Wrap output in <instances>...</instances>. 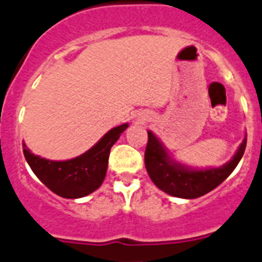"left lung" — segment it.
Returning a JSON list of instances; mask_svg holds the SVG:
<instances>
[{
  "label": "left lung",
  "instance_id": "1",
  "mask_svg": "<svg viewBox=\"0 0 262 262\" xmlns=\"http://www.w3.org/2000/svg\"><path fill=\"white\" fill-rule=\"evenodd\" d=\"M145 151V164L148 176L160 190L176 198L195 199L216 189L231 174L243 156L247 136L229 163L219 168L190 169L168 155L167 150L151 130Z\"/></svg>",
  "mask_w": 262,
  "mask_h": 262
}]
</instances>
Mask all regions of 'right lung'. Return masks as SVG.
<instances>
[{
  "instance_id": "obj_1",
  "label": "right lung",
  "mask_w": 262,
  "mask_h": 262,
  "mask_svg": "<svg viewBox=\"0 0 262 262\" xmlns=\"http://www.w3.org/2000/svg\"><path fill=\"white\" fill-rule=\"evenodd\" d=\"M126 128L128 124L112 128L90 150L70 160L54 161L33 155L23 142L24 158L38 180L57 195L67 199L86 196L103 182L110 151Z\"/></svg>"
}]
</instances>
